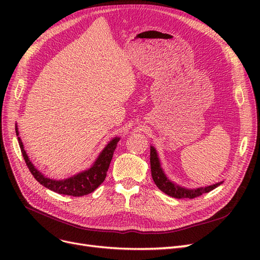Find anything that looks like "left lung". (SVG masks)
<instances>
[{
    "label": "left lung",
    "mask_w": 260,
    "mask_h": 260,
    "mask_svg": "<svg viewBox=\"0 0 260 260\" xmlns=\"http://www.w3.org/2000/svg\"><path fill=\"white\" fill-rule=\"evenodd\" d=\"M151 171H152V178L154 180L155 184L157 187L159 188L160 191H162L165 194H167L169 196H172V198L176 199H195L199 198L204 193H208L211 190H214L217 186H219L222 182L216 183L214 185H209L205 187H199V188H194V190H191V188H184L181 187L166 177V175L164 174V171L160 167V162L158 157H157L156 149L151 146Z\"/></svg>",
    "instance_id": "1"
}]
</instances>
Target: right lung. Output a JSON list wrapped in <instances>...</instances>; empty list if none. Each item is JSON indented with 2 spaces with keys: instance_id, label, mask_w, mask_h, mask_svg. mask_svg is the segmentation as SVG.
<instances>
[{
  "instance_id": "1",
  "label": "right lung",
  "mask_w": 260,
  "mask_h": 260,
  "mask_svg": "<svg viewBox=\"0 0 260 260\" xmlns=\"http://www.w3.org/2000/svg\"><path fill=\"white\" fill-rule=\"evenodd\" d=\"M16 133L18 136L17 128ZM118 141H119V139L115 138L107 144V146L103 149V152L100 154L99 158L90 169L81 172V174H78L77 176H74L72 178L56 181L45 178L40 171H38V169L35 168L34 165L29 160L25 149H23V145L20 138H18V142L23 159H25L28 169L30 170V172L32 174V176L38 182L42 184L43 186L50 188L51 191L70 196H83L92 193L96 187H99L101 183H103V181L106 178L109 164L112 161Z\"/></svg>"
}]
</instances>
